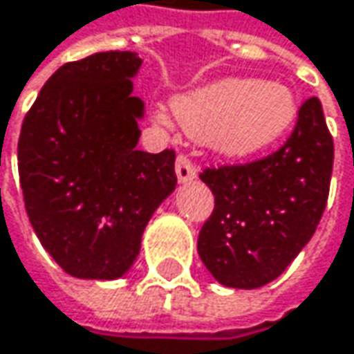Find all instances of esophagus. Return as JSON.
I'll use <instances>...</instances> for the list:
<instances>
[{
  "label": "esophagus",
  "instance_id": "1",
  "mask_svg": "<svg viewBox=\"0 0 354 354\" xmlns=\"http://www.w3.org/2000/svg\"><path fill=\"white\" fill-rule=\"evenodd\" d=\"M176 178L180 184L192 182L196 178V168L186 156H178L176 160Z\"/></svg>",
  "mask_w": 354,
  "mask_h": 354
}]
</instances>
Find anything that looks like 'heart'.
<instances>
[{
	"instance_id": "b5f03b06",
	"label": "heart",
	"mask_w": 354,
	"mask_h": 354,
	"mask_svg": "<svg viewBox=\"0 0 354 354\" xmlns=\"http://www.w3.org/2000/svg\"><path fill=\"white\" fill-rule=\"evenodd\" d=\"M174 115L194 140L218 156L244 162L274 148L299 120V100L281 82L224 77L174 97ZM156 122H172L158 112Z\"/></svg>"
}]
</instances>
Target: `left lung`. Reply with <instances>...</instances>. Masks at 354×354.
<instances>
[{
  "mask_svg": "<svg viewBox=\"0 0 354 354\" xmlns=\"http://www.w3.org/2000/svg\"><path fill=\"white\" fill-rule=\"evenodd\" d=\"M333 158L321 102L310 97L279 152L200 174L214 194V212L200 230L198 254L220 284L259 288L299 257L324 212Z\"/></svg>",
  "mask_w": 354,
  "mask_h": 354,
  "instance_id": "1",
  "label": "left lung"
}]
</instances>
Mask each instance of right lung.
<instances>
[{
  "label": "right lung",
  "instance_id": "add662e5",
  "mask_svg": "<svg viewBox=\"0 0 354 354\" xmlns=\"http://www.w3.org/2000/svg\"><path fill=\"white\" fill-rule=\"evenodd\" d=\"M136 52L62 66L28 112L17 166L41 246L84 281L124 277L146 224L176 188L174 152L136 148L146 108L136 97Z\"/></svg>",
  "mask_w": 354,
  "mask_h": 354
}]
</instances>
